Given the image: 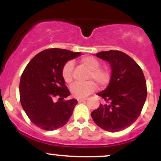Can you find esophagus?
<instances>
[{
  "label": "esophagus",
  "mask_w": 161,
  "mask_h": 161,
  "mask_svg": "<svg viewBox=\"0 0 161 161\" xmlns=\"http://www.w3.org/2000/svg\"><path fill=\"white\" fill-rule=\"evenodd\" d=\"M87 99L88 98H79L77 100V101H78L79 103H82V102H84V101H86Z\"/></svg>",
  "instance_id": "esophagus-1"
}]
</instances>
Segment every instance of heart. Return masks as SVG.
Listing matches in <instances>:
<instances>
[{
	"mask_svg": "<svg viewBox=\"0 0 161 161\" xmlns=\"http://www.w3.org/2000/svg\"><path fill=\"white\" fill-rule=\"evenodd\" d=\"M80 63L83 66L90 70L87 79L94 80L101 88H104L108 84L110 81V74L107 69L99 67L100 62L95 57L91 56L84 57L81 59ZM73 63L72 61L66 63L62 69V77L64 82L68 84H70L73 80ZM93 81L89 80L86 82L74 83L70 88L72 95L76 98L86 97L88 95L95 92L97 88L96 83Z\"/></svg>",
	"mask_w": 161,
	"mask_h": 161,
	"instance_id": "obj_1",
	"label": "heart"
}]
</instances>
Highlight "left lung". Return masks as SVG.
Instances as JSON below:
<instances>
[{"mask_svg": "<svg viewBox=\"0 0 161 161\" xmlns=\"http://www.w3.org/2000/svg\"><path fill=\"white\" fill-rule=\"evenodd\" d=\"M96 56L108 61L112 71L108 86L97 94L107 103L92 111V117L104 130L119 132L141 114L147 97L145 76L133 59L122 51H101Z\"/></svg>", "mask_w": 161, "mask_h": 161, "instance_id": "obj_1", "label": "left lung"}]
</instances>
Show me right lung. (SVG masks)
<instances>
[{
  "instance_id": "obj_1",
  "label": "right lung",
  "mask_w": 161,
  "mask_h": 161,
  "mask_svg": "<svg viewBox=\"0 0 161 161\" xmlns=\"http://www.w3.org/2000/svg\"><path fill=\"white\" fill-rule=\"evenodd\" d=\"M81 52L51 48L41 51L28 64L19 82L20 102L33 124L47 131L64 126L73 114L77 100H64L70 95L62 77L68 60ZM58 101H53L54 97Z\"/></svg>"
}]
</instances>
